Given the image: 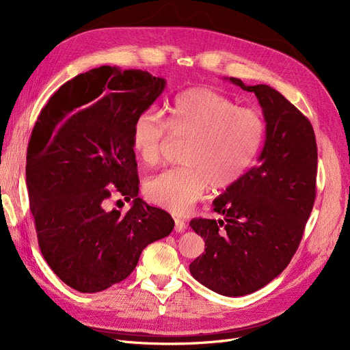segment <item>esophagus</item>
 I'll return each instance as SVG.
<instances>
[{
	"instance_id": "34e87169",
	"label": "esophagus",
	"mask_w": 350,
	"mask_h": 350,
	"mask_svg": "<svg viewBox=\"0 0 350 350\" xmlns=\"http://www.w3.org/2000/svg\"><path fill=\"white\" fill-rule=\"evenodd\" d=\"M174 230L176 232H185L186 230V224L185 221H182V219H174Z\"/></svg>"
}]
</instances>
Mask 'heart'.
<instances>
[{
  "mask_svg": "<svg viewBox=\"0 0 350 350\" xmlns=\"http://www.w3.org/2000/svg\"><path fill=\"white\" fill-rule=\"evenodd\" d=\"M265 135L262 116L237 108L228 96L209 88L180 94L168 120L155 109L142 111L134 121L131 142L146 165L161 160L170 141L186 142L183 167L150 177L146 198L160 208L182 215L200 200L206 189H226L245 176L258 157Z\"/></svg>",
  "mask_w": 350,
  "mask_h": 350,
  "instance_id": "obj_1",
  "label": "heart"
}]
</instances>
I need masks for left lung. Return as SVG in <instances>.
Wrapping results in <instances>:
<instances>
[{"label": "left lung", "mask_w": 350, "mask_h": 350, "mask_svg": "<svg viewBox=\"0 0 350 350\" xmlns=\"http://www.w3.org/2000/svg\"><path fill=\"white\" fill-rule=\"evenodd\" d=\"M229 82L254 92L265 120L258 164L213 200L222 219H193L204 252L189 267L209 290L239 297L278 277L299 248L316 199L317 146L313 126L278 90Z\"/></svg>", "instance_id": "obj_1"}]
</instances>
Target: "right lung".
Masks as SVG:
<instances>
[{
    "label": "right lung",
    "mask_w": 350,
    "mask_h": 350,
    "mask_svg": "<svg viewBox=\"0 0 350 350\" xmlns=\"http://www.w3.org/2000/svg\"><path fill=\"white\" fill-rule=\"evenodd\" d=\"M165 88L148 72L100 66L50 96L34 124L25 182L38 247L53 273L81 293H98L133 273L148 243L170 235L173 217L138 196L131 142L137 116ZM113 184L133 206L105 211Z\"/></svg>",
    "instance_id": "obj_1"
}]
</instances>
